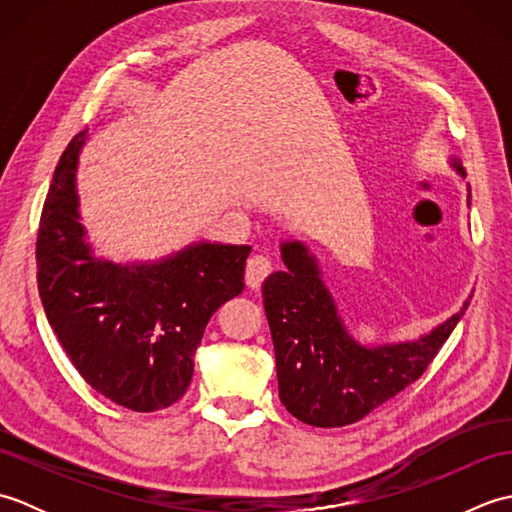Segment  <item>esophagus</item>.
Listing matches in <instances>:
<instances>
[{
    "instance_id": "obj_1",
    "label": "esophagus",
    "mask_w": 512,
    "mask_h": 512,
    "mask_svg": "<svg viewBox=\"0 0 512 512\" xmlns=\"http://www.w3.org/2000/svg\"><path fill=\"white\" fill-rule=\"evenodd\" d=\"M270 270H273V262H270L268 255L248 257V262H246V284L250 288H259V286H262V281L270 275Z\"/></svg>"
}]
</instances>
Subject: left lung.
I'll return each mask as SVG.
<instances>
[{
	"label": "left lung",
	"mask_w": 512,
	"mask_h": 512,
	"mask_svg": "<svg viewBox=\"0 0 512 512\" xmlns=\"http://www.w3.org/2000/svg\"><path fill=\"white\" fill-rule=\"evenodd\" d=\"M451 165L464 176L458 158ZM281 259L286 270L273 273L262 286L279 398L292 416L312 427L358 422L418 380L471 301L466 299L460 312L416 341L367 347L345 330L308 248L284 242Z\"/></svg>",
	"instance_id": "1"
}]
</instances>
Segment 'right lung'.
Returning a JSON list of instances; mask_svg holds the SVG:
<instances>
[{
	"instance_id": "obj_1",
	"label": "right lung",
	"mask_w": 512,
	"mask_h": 512,
	"mask_svg": "<svg viewBox=\"0 0 512 512\" xmlns=\"http://www.w3.org/2000/svg\"><path fill=\"white\" fill-rule=\"evenodd\" d=\"M88 129L54 169L37 235V284L48 323L76 372L132 411L180 400L213 312L244 290L250 246L200 242L154 264L92 255L79 222L76 165Z\"/></svg>"
}]
</instances>
